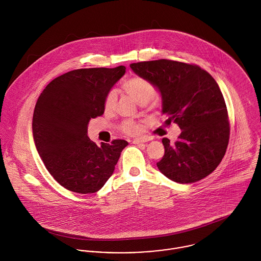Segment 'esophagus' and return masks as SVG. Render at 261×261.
<instances>
[{"instance_id": "esophagus-1", "label": "esophagus", "mask_w": 261, "mask_h": 261, "mask_svg": "<svg viewBox=\"0 0 261 261\" xmlns=\"http://www.w3.org/2000/svg\"><path fill=\"white\" fill-rule=\"evenodd\" d=\"M149 139H147V138H137V139H133L132 140V143L133 144H140V143H146V142H148Z\"/></svg>"}]
</instances>
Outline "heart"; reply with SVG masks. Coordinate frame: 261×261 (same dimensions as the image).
Wrapping results in <instances>:
<instances>
[{
	"instance_id": "b5f03b06",
	"label": "heart",
	"mask_w": 261,
	"mask_h": 261,
	"mask_svg": "<svg viewBox=\"0 0 261 261\" xmlns=\"http://www.w3.org/2000/svg\"><path fill=\"white\" fill-rule=\"evenodd\" d=\"M123 89L128 95H130L134 100L141 105L148 103L155 95L154 85L150 81L140 76H133L127 80L123 83ZM116 103L117 92L115 90H111L110 92H108L104 99L105 111H113L116 106ZM122 130L129 135H134L139 133L140 125L132 121H125L122 125Z\"/></svg>"
}]
</instances>
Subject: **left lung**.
<instances>
[{
	"instance_id": "left-lung-1",
	"label": "left lung",
	"mask_w": 261,
	"mask_h": 261,
	"mask_svg": "<svg viewBox=\"0 0 261 261\" xmlns=\"http://www.w3.org/2000/svg\"><path fill=\"white\" fill-rule=\"evenodd\" d=\"M130 67L160 92L165 123H177L181 130L174 144L162 140L165 154L157 163L161 173L179 184L213 173L229 139L226 105L217 81L198 65L174 60L141 61Z\"/></svg>"
}]
</instances>
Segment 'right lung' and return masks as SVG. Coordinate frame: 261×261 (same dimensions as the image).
Returning a JSON list of instances; mask_svg holds the SVG:
<instances>
[{
  "mask_svg": "<svg viewBox=\"0 0 261 261\" xmlns=\"http://www.w3.org/2000/svg\"><path fill=\"white\" fill-rule=\"evenodd\" d=\"M125 69L120 65L66 72L49 82L37 101L33 116L36 148L54 179L71 192L99 191L128 145L114 140L97 146L87 136L89 121L104 113L105 96Z\"/></svg>",
  "mask_w": 261,
  "mask_h": 261,
  "instance_id": "1",
  "label": "right lung"
}]
</instances>
